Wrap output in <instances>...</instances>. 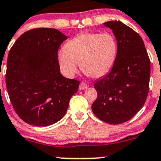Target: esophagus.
<instances>
[{
  "instance_id": "esophagus-1",
  "label": "esophagus",
  "mask_w": 161,
  "mask_h": 161,
  "mask_svg": "<svg viewBox=\"0 0 161 161\" xmlns=\"http://www.w3.org/2000/svg\"><path fill=\"white\" fill-rule=\"evenodd\" d=\"M88 87V85L87 84H86L85 83V82H81L80 83V85H79V90H80V91H82V90H84V89H86V88Z\"/></svg>"
}]
</instances>
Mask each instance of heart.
Here are the masks:
<instances>
[{
  "label": "heart",
  "instance_id": "b5f03b06",
  "mask_svg": "<svg viewBox=\"0 0 161 161\" xmlns=\"http://www.w3.org/2000/svg\"><path fill=\"white\" fill-rule=\"evenodd\" d=\"M117 53L116 39L109 32L82 33L58 52V62L63 74L68 78L75 77L78 73L79 63L84 73L98 78L110 71Z\"/></svg>",
  "mask_w": 161,
  "mask_h": 161
}]
</instances>
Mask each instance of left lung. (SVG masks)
I'll use <instances>...</instances> for the list:
<instances>
[{"label":"left lung","instance_id":"obj_1","mask_svg":"<svg viewBox=\"0 0 161 161\" xmlns=\"http://www.w3.org/2000/svg\"><path fill=\"white\" fill-rule=\"evenodd\" d=\"M112 30L118 53L111 71L94 84L97 98L91 109L99 119L119 124L144 106L149 90L150 60L141 37L119 21L103 23Z\"/></svg>","mask_w":161,"mask_h":161}]
</instances>
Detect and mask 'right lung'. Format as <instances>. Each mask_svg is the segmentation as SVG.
<instances>
[{"instance_id":"right-lung-1","label":"right lung","mask_w":161,"mask_h":161,"mask_svg":"<svg viewBox=\"0 0 161 161\" xmlns=\"http://www.w3.org/2000/svg\"><path fill=\"white\" fill-rule=\"evenodd\" d=\"M66 39L56 29H34L20 36L8 53V96L18 116L30 125L45 127L59 121L79 89V81L60 73L58 50Z\"/></svg>"}]
</instances>
